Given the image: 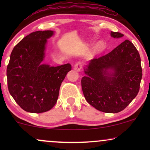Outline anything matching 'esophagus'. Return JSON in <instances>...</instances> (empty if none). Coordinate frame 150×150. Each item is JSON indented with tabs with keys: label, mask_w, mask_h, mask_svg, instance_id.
<instances>
[{
	"label": "esophagus",
	"mask_w": 150,
	"mask_h": 150,
	"mask_svg": "<svg viewBox=\"0 0 150 150\" xmlns=\"http://www.w3.org/2000/svg\"><path fill=\"white\" fill-rule=\"evenodd\" d=\"M82 67H83V64H82L81 62H77L76 63H75L74 65V69L77 71H81Z\"/></svg>",
	"instance_id": "34e87169"
}]
</instances>
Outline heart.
Segmentation results:
<instances>
[{"instance_id":"heart-1","label":"heart","mask_w":150,"mask_h":150,"mask_svg":"<svg viewBox=\"0 0 150 150\" xmlns=\"http://www.w3.org/2000/svg\"><path fill=\"white\" fill-rule=\"evenodd\" d=\"M104 44H102V43H99V44L96 46L95 50H96V52H101L102 51L104 50Z\"/></svg>"}]
</instances>
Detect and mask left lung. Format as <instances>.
I'll return each instance as SVG.
<instances>
[{
	"mask_svg": "<svg viewBox=\"0 0 150 150\" xmlns=\"http://www.w3.org/2000/svg\"><path fill=\"white\" fill-rule=\"evenodd\" d=\"M113 38L124 35L110 32ZM82 89L88 103L100 111H122L139 93L142 68L138 50L126 40L108 54L89 61L84 69Z\"/></svg>",
	"mask_w": 150,
	"mask_h": 150,
	"instance_id": "1",
	"label": "left lung"
}]
</instances>
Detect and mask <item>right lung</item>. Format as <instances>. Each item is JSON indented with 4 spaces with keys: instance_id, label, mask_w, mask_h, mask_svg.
<instances>
[{
    "instance_id": "obj_1",
    "label": "right lung",
    "mask_w": 150,
    "mask_h": 150,
    "mask_svg": "<svg viewBox=\"0 0 150 150\" xmlns=\"http://www.w3.org/2000/svg\"><path fill=\"white\" fill-rule=\"evenodd\" d=\"M53 30H39L24 38L14 47L7 68L8 89L26 112L40 113L50 110L58 99L69 63L50 66L43 63L47 40Z\"/></svg>"
}]
</instances>
